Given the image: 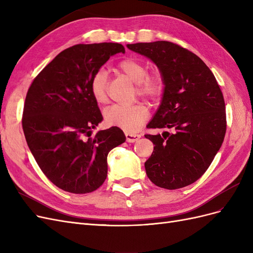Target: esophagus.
<instances>
[{
  "instance_id": "34e87169",
  "label": "esophagus",
  "mask_w": 253,
  "mask_h": 253,
  "mask_svg": "<svg viewBox=\"0 0 253 253\" xmlns=\"http://www.w3.org/2000/svg\"><path fill=\"white\" fill-rule=\"evenodd\" d=\"M140 137H141V135H139V134H132V133H128V132L126 133V138L127 142H135V141L138 140Z\"/></svg>"
}]
</instances>
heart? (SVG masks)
<instances>
[{
	"mask_svg": "<svg viewBox=\"0 0 253 253\" xmlns=\"http://www.w3.org/2000/svg\"><path fill=\"white\" fill-rule=\"evenodd\" d=\"M118 68L136 83V93L151 102H157L165 93L166 84L162 76L148 74V67L141 61L126 58L118 63ZM109 77L104 70L96 71L89 80V91L98 104L108 101ZM149 117V110L142 103L129 106L112 105L104 111V121L110 126H117L128 133L137 132Z\"/></svg>",
	"mask_w": 253,
	"mask_h": 253,
	"instance_id": "obj_1",
	"label": "heart"
}]
</instances>
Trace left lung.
Here are the masks:
<instances>
[{
	"instance_id": "1",
	"label": "left lung",
	"mask_w": 253,
	"mask_h": 253,
	"mask_svg": "<svg viewBox=\"0 0 253 253\" xmlns=\"http://www.w3.org/2000/svg\"><path fill=\"white\" fill-rule=\"evenodd\" d=\"M127 48L151 59L166 84L162 104L147 127L170 132L144 135L155 144L145 172L160 188L189 186L207 171L224 141L223 93L204 61L178 44L156 41Z\"/></svg>"
}]
</instances>
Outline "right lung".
Wrapping results in <instances>:
<instances>
[{
  "mask_svg": "<svg viewBox=\"0 0 253 253\" xmlns=\"http://www.w3.org/2000/svg\"><path fill=\"white\" fill-rule=\"evenodd\" d=\"M125 51L119 43L74 45L45 66L28 88L22 117L28 148L45 176L66 192L84 194L100 187L109 152L126 141L117 126L91 136L103 117L89 91L93 74Z\"/></svg>",
  "mask_w": 253,
  "mask_h": 253,
  "instance_id": "right-lung-1",
  "label": "right lung"
}]
</instances>
